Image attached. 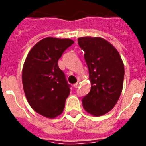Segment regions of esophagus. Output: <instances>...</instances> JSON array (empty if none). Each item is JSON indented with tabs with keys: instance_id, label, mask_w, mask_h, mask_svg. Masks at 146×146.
Returning <instances> with one entry per match:
<instances>
[{
	"instance_id": "34e87169",
	"label": "esophagus",
	"mask_w": 146,
	"mask_h": 146,
	"mask_svg": "<svg viewBox=\"0 0 146 146\" xmlns=\"http://www.w3.org/2000/svg\"><path fill=\"white\" fill-rule=\"evenodd\" d=\"M80 82H79V81H78L77 83H76L75 84H74V85H73V86H74V88H78L79 87V86H80Z\"/></svg>"
}]
</instances>
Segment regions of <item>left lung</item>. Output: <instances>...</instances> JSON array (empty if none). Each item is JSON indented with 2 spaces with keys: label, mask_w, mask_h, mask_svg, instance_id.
Segmentation results:
<instances>
[{
  "label": "left lung",
  "mask_w": 146,
  "mask_h": 146,
  "mask_svg": "<svg viewBox=\"0 0 146 146\" xmlns=\"http://www.w3.org/2000/svg\"><path fill=\"white\" fill-rule=\"evenodd\" d=\"M78 44L85 52L91 90L83 98L88 113L100 116L112 110L123 86L124 64L117 50L101 37L78 38Z\"/></svg>",
  "instance_id": "left-lung-1"
}]
</instances>
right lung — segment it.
Returning <instances> with one entry per match:
<instances>
[{
    "label": "right lung",
    "instance_id": "1",
    "mask_svg": "<svg viewBox=\"0 0 146 146\" xmlns=\"http://www.w3.org/2000/svg\"><path fill=\"white\" fill-rule=\"evenodd\" d=\"M74 41L46 37L28 53L22 70V83L29 104L35 112L53 119L63 113L70 89L58 60Z\"/></svg>",
    "mask_w": 146,
    "mask_h": 146
}]
</instances>
